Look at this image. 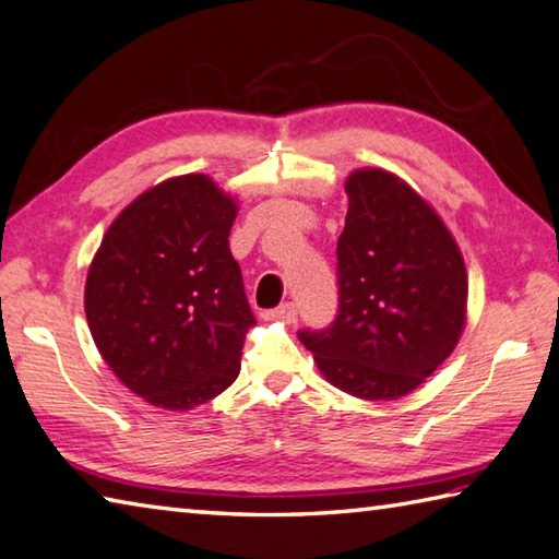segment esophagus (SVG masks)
I'll use <instances>...</instances> for the list:
<instances>
[{
  "label": "esophagus",
  "instance_id": "34e87169",
  "mask_svg": "<svg viewBox=\"0 0 559 559\" xmlns=\"http://www.w3.org/2000/svg\"><path fill=\"white\" fill-rule=\"evenodd\" d=\"M265 319L270 321H284V323H294L297 321V307L294 304H282V307L272 309V311H265Z\"/></svg>",
  "mask_w": 559,
  "mask_h": 559
}]
</instances>
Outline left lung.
<instances>
[{
    "instance_id": "obj_1",
    "label": "left lung",
    "mask_w": 559,
    "mask_h": 559,
    "mask_svg": "<svg viewBox=\"0 0 559 559\" xmlns=\"http://www.w3.org/2000/svg\"><path fill=\"white\" fill-rule=\"evenodd\" d=\"M341 307L301 331L319 372L365 402H394L443 365L467 323V267L445 221L402 177L360 167L345 180Z\"/></svg>"
}]
</instances>
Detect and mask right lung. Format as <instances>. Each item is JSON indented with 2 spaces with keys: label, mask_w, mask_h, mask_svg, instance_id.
<instances>
[{
  "label": "right lung",
  "mask_w": 559,
  "mask_h": 559,
  "mask_svg": "<svg viewBox=\"0 0 559 559\" xmlns=\"http://www.w3.org/2000/svg\"><path fill=\"white\" fill-rule=\"evenodd\" d=\"M236 197L202 173L145 189L111 221L84 282L104 362L145 402L189 411L236 382L255 325L228 234Z\"/></svg>",
  "instance_id": "right-lung-1"
}]
</instances>
